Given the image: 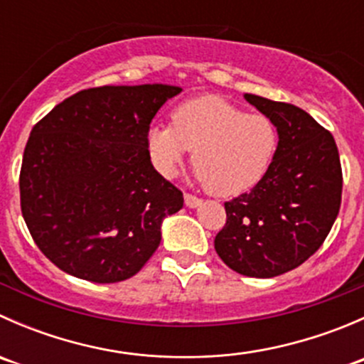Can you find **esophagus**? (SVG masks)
Instances as JSON below:
<instances>
[{
	"mask_svg": "<svg viewBox=\"0 0 364 364\" xmlns=\"http://www.w3.org/2000/svg\"><path fill=\"white\" fill-rule=\"evenodd\" d=\"M185 204L188 205V208H199V205L203 204V199L192 196V193H185Z\"/></svg>",
	"mask_w": 364,
	"mask_h": 364,
	"instance_id": "34e87169",
	"label": "esophagus"
}]
</instances>
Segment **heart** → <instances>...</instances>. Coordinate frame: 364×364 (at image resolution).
<instances>
[{"label":"heart","instance_id":"b5f03b06","mask_svg":"<svg viewBox=\"0 0 364 364\" xmlns=\"http://www.w3.org/2000/svg\"><path fill=\"white\" fill-rule=\"evenodd\" d=\"M149 156L164 176H174L193 151L196 178L211 193L234 197L262 181L278 148V132L266 114H252L215 95L197 97L172 111V124L151 127Z\"/></svg>","mask_w":364,"mask_h":364}]
</instances>
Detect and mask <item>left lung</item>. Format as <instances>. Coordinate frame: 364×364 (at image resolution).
Wrapping results in <instances>:
<instances>
[{
	"label": "left lung",
	"instance_id": "1",
	"mask_svg": "<svg viewBox=\"0 0 364 364\" xmlns=\"http://www.w3.org/2000/svg\"><path fill=\"white\" fill-rule=\"evenodd\" d=\"M245 98L273 119L278 148L262 181L225 203L215 250L236 273L273 278L301 266L328 237L341 204L340 155L333 135L303 109Z\"/></svg>",
	"mask_w": 364,
	"mask_h": 364
}]
</instances>
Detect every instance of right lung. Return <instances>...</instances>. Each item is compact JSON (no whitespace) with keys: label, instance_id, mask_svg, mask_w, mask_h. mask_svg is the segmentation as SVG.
<instances>
[{"label":"right lung","instance_id":"1","mask_svg":"<svg viewBox=\"0 0 364 364\" xmlns=\"http://www.w3.org/2000/svg\"><path fill=\"white\" fill-rule=\"evenodd\" d=\"M181 87L102 86L58 104L33 127L19 176L21 211L40 252L65 273L116 284L159 248L183 193L155 171L149 124Z\"/></svg>","mask_w":364,"mask_h":364}]
</instances>
